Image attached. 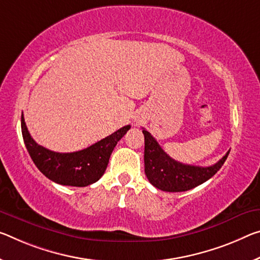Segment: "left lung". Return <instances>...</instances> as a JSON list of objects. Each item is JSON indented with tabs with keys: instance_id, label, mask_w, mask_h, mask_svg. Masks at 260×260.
<instances>
[{
	"instance_id": "1",
	"label": "left lung",
	"mask_w": 260,
	"mask_h": 260,
	"mask_svg": "<svg viewBox=\"0 0 260 260\" xmlns=\"http://www.w3.org/2000/svg\"><path fill=\"white\" fill-rule=\"evenodd\" d=\"M145 135V172L156 188L166 192H184L207 182L223 166L229 151L211 167L188 166L177 162L164 151L149 132Z\"/></svg>"
}]
</instances>
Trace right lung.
<instances>
[{
  "mask_svg": "<svg viewBox=\"0 0 260 260\" xmlns=\"http://www.w3.org/2000/svg\"><path fill=\"white\" fill-rule=\"evenodd\" d=\"M22 134L25 147L36 167L52 182L66 186L84 187L96 183L108 168L110 156L129 125L114 132L94 145L75 152L52 151L37 143L28 133L22 115Z\"/></svg>",
  "mask_w": 260,
  "mask_h": 260,
  "instance_id": "1",
  "label": "right lung"
}]
</instances>
